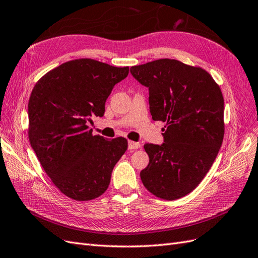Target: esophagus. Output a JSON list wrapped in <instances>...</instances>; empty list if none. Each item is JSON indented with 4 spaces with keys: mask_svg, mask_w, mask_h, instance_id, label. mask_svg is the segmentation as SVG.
Segmentation results:
<instances>
[{
    "mask_svg": "<svg viewBox=\"0 0 258 258\" xmlns=\"http://www.w3.org/2000/svg\"><path fill=\"white\" fill-rule=\"evenodd\" d=\"M141 148V144L137 142H133V141H128V149H138Z\"/></svg>",
    "mask_w": 258,
    "mask_h": 258,
    "instance_id": "34e87169",
    "label": "esophagus"
}]
</instances>
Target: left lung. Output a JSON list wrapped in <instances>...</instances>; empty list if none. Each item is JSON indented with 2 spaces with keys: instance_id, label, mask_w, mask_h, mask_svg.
<instances>
[{
  "instance_id": "left-lung-1",
  "label": "left lung",
  "mask_w": 258,
  "mask_h": 258,
  "mask_svg": "<svg viewBox=\"0 0 258 258\" xmlns=\"http://www.w3.org/2000/svg\"><path fill=\"white\" fill-rule=\"evenodd\" d=\"M149 90L153 120L166 122L162 145L146 144L149 156L141 179L151 194L173 201L202 182L219 153L224 135V101L208 72L177 60L160 58L132 66Z\"/></svg>"
}]
</instances>
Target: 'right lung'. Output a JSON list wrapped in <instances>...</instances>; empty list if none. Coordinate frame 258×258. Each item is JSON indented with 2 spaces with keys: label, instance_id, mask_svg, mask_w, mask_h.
Returning <instances> with one entry per match:
<instances>
[{
  "label": "right lung",
  "instance_id": "add662e5",
  "mask_svg": "<svg viewBox=\"0 0 258 258\" xmlns=\"http://www.w3.org/2000/svg\"><path fill=\"white\" fill-rule=\"evenodd\" d=\"M91 58L65 62L42 76L28 102V136L45 173L61 193L91 201L107 190L127 141L92 135L88 124L102 116L114 85L128 75Z\"/></svg>",
  "mask_w": 258,
  "mask_h": 258
}]
</instances>
